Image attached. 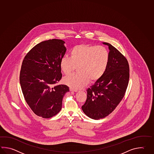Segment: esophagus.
Returning <instances> with one entry per match:
<instances>
[{"instance_id":"esophagus-1","label":"esophagus","mask_w":154,"mask_h":154,"mask_svg":"<svg viewBox=\"0 0 154 154\" xmlns=\"http://www.w3.org/2000/svg\"><path fill=\"white\" fill-rule=\"evenodd\" d=\"M69 90H70V91H75V92H77V91H77V90H75V89H72V88H70V89H69Z\"/></svg>"}]
</instances>
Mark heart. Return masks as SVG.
Instances as JSON below:
<instances>
[{
	"label": "heart",
	"instance_id": "b5f03b06",
	"mask_svg": "<svg viewBox=\"0 0 154 154\" xmlns=\"http://www.w3.org/2000/svg\"><path fill=\"white\" fill-rule=\"evenodd\" d=\"M69 55L61 58L60 67L66 75L74 71L77 67V73L63 79L65 84L74 89L81 88L89 81L94 82L100 79L109 61V51L103 46L78 45L71 50Z\"/></svg>",
	"mask_w": 154,
	"mask_h": 154
}]
</instances>
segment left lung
Here are the masks:
<instances>
[{
    "label": "left lung",
    "mask_w": 154,
    "mask_h": 154,
    "mask_svg": "<svg viewBox=\"0 0 154 154\" xmlns=\"http://www.w3.org/2000/svg\"><path fill=\"white\" fill-rule=\"evenodd\" d=\"M109 49V61L104 75L87 90L82 106L83 112L94 119H104L122 100L128 85L129 70L126 57L111 44L103 42Z\"/></svg>",
    "instance_id": "left-lung-1"
}]
</instances>
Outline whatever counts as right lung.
<instances>
[{
    "mask_svg": "<svg viewBox=\"0 0 154 154\" xmlns=\"http://www.w3.org/2000/svg\"><path fill=\"white\" fill-rule=\"evenodd\" d=\"M65 43L57 39L42 42L22 62L20 83L25 99L35 115L44 119L60 112L63 97L69 91L66 85H56L62 78L60 62L66 52Z\"/></svg>",
    "mask_w": 154,
    "mask_h": 154,
    "instance_id": "add662e5",
    "label": "right lung"
}]
</instances>
